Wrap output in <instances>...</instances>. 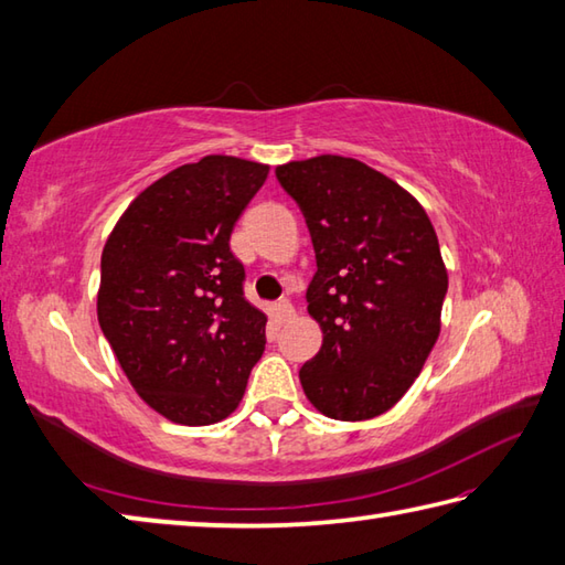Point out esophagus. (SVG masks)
Segmentation results:
<instances>
[{"label": "esophagus", "instance_id": "obj_1", "mask_svg": "<svg viewBox=\"0 0 565 565\" xmlns=\"http://www.w3.org/2000/svg\"><path fill=\"white\" fill-rule=\"evenodd\" d=\"M276 311H279L281 320H291L296 316V308H294V303L289 301V298H284V301L276 303Z\"/></svg>", "mask_w": 565, "mask_h": 565}]
</instances>
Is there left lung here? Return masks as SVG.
Wrapping results in <instances>:
<instances>
[{
  "label": "left lung",
  "instance_id": "1",
  "mask_svg": "<svg viewBox=\"0 0 565 565\" xmlns=\"http://www.w3.org/2000/svg\"><path fill=\"white\" fill-rule=\"evenodd\" d=\"M276 179L316 252L306 301L323 345L298 372L308 402L338 422L390 412L440 333L448 274L436 230L414 195L358 159L291 161Z\"/></svg>",
  "mask_w": 565,
  "mask_h": 565
}]
</instances>
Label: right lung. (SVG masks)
<instances>
[{
    "label": "right lung",
    "mask_w": 565,
    "mask_h": 565,
    "mask_svg": "<svg viewBox=\"0 0 565 565\" xmlns=\"http://www.w3.org/2000/svg\"><path fill=\"white\" fill-rule=\"evenodd\" d=\"M269 166L205 157L141 191L107 237L97 320L127 380L183 426L223 422L267 345V316L245 298L230 249Z\"/></svg>",
    "instance_id": "add662e5"
}]
</instances>
